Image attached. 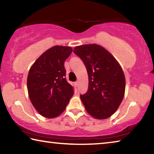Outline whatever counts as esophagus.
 <instances>
[{
	"label": "esophagus",
	"mask_w": 154,
	"mask_h": 154,
	"mask_svg": "<svg viewBox=\"0 0 154 154\" xmlns=\"http://www.w3.org/2000/svg\"><path fill=\"white\" fill-rule=\"evenodd\" d=\"M78 85H79V83H78V82H75V86L77 87V86H78Z\"/></svg>",
	"instance_id": "34e87169"
}]
</instances>
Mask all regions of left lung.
Masks as SVG:
<instances>
[{
  "label": "left lung",
  "mask_w": 154,
  "mask_h": 154,
  "mask_svg": "<svg viewBox=\"0 0 154 154\" xmlns=\"http://www.w3.org/2000/svg\"><path fill=\"white\" fill-rule=\"evenodd\" d=\"M74 53L86 67L88 90L80 98L85 110L98 119L108 118L123 100L126 79L122 67L111 54L97 44L77 46Z\"/></svg>",
  "instance_id": "1"
}]
</instances>
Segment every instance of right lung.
Here are the masks:
<instances>
[{
    "mask_svg": "<svg viewBox=\"0 0 154 154\" xmlns=\"http://www.w3.org/2000/svg\"><path fill=\"white\" fill-rule=\"evenodd\" d=\"M72 51L71 47H52L36 60L28 72L30 100L36 110L47 118H54L63 113L74 94L65 77L64 66Z\"/></svg>",
    "mask_w": 154,
    "mask_h": 154,
    "instance_id": "right-lung-1",
    "label": "right lung"
}]
</instances>
